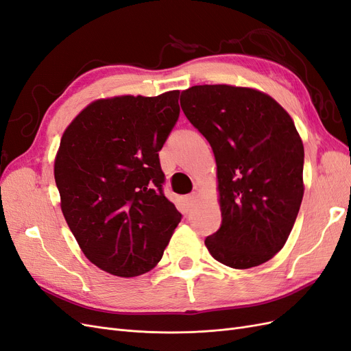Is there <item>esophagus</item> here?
Masks as SVG:
<instances>
[{
    "label": "esophagus",
    "instance_id": "obj_1",
    "mask_svg": "<svg viewBox=\"0 0 351 351\" xmlns=\"http://www.w3.org/2000/svg\"><path fill=\"white\" fill-rule=\"evenodd\" d=\"M186 199H187V204H189V205H193L195 202H196V199H197V192L190 193V195H189Z\"/></svg>",
    "mask_w": 351,
    "mask_h": 351
}]
</instances>
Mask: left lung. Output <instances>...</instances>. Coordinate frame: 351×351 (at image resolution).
<instances>
[{
  "mask_svg": "<svg viewBox=\"0 0 351 351\" xmlns=\"http://www.w3.org/2000/svg\"><path fill=\"white\" fill-rule=\"evenodd\" d=\"M182 108L217 161L219 230L205 244L218 262L247 269L289 239L304 193V147L294 121L268 93L231 84L182 92Z\"/></svg>",
  "mask_w": 351,
  "mask_h": 351,
  "instance_id": "8db88e82",
  "label": "left lung"
}]
</instances>
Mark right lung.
I'll use <instances>...</instances> for the list:
<instances>
[{
  "mask_svg": "<svg viewBox=\"0 0 351 351\" xmlns=\"http://www.w3.org/2000/svg\"><path fill=\"white\" fill-rule=\"evenodd\" d=\"M178 97L101 98L62 133L54 161L62 215L84 256L115 277L151 271L182 221L162 192L158 156Z\"/></svg>",
  "mask_w": 351,
  "mask_h": 351,
  "instance_id": "add662e5",
  "label": "right lung"
}]
</instances>
